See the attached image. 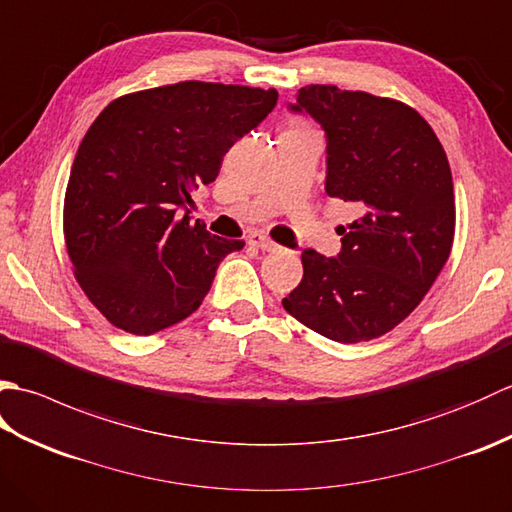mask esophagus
I'll return each mask as SVG.
<instances>
[{
    "mask_svg": "<svg viewBox=\"0 0 512 512\" xmlns=\"http://www.w3.org/2000/svg\"><path fill=\"white\" fill-rule=\"evenodd\" d=\"M248 244H253V246H257V248H262V250H266V253H275V250H281V246L279 244H275L273 239L270 237H266V235H259V233H253L248 237Z\"/></svg>",
    "mask_w": 512,
    "mask_h": 512,
    "instance_id": "34e87169",
    "label": "esophagus"
}]
</instances>
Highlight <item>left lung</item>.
Returning <instances> with one entry per match:
<instances>
[{"mask_svg":"<svg viewBox=\"0 0 512 512\" xmlns=\"http://www.w3.org/2000/svg\"><path fill=\"white\" fill-rule=\"evenodd\" d=\"M290 110L323 127L325 191L356 204L358 217L339 228L336 257L303 250L301 284L281 303L325 339H378L416 310L451 255L447 154L429 123L394 99L306 85Z\"/></svg>","mask_w":512,"mask_h":512,"instance_id":"8db88e82","label":"left lung"}]
</instances>
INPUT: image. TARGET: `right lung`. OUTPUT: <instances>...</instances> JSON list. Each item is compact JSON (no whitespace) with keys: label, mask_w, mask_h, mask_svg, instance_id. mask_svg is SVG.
I'll return each mask as SVG.
<instances>
[{"label":"right lung","mask_w":512,"mask_h":512,"mask_svg":"<svg viewBox=\"0 0 512 512\" xmlns=\"http://www.w3.org/2000/svg\"><path fill=\"white\" fill-rule=\"evenodd\" d=\"M277 90L182 81L125 94L83 136L63 204L74 277L103 317L149 336L200 308L244 242L191 224V191L277 105Z\"/></svg>","instance_id":"right-lung-1"}]
</instances>
